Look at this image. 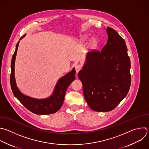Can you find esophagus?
Returning a JSON list of instances; mask_svg holds the SVG:
<instances>
[{"label": "esophagus", "mask_w": 149, "mask_h": 149, "mask_svg": "<svg viewBox=\"0 0 149 149\" xmlns=\"http://www.w3.org/2000/svg\"><path fill=\"white\" fill-rule=\"evenodd\" d=\"M82 68V66L80 65V64H78L75 66V71H76V72L78 73Z\"/></svg>", "instance_id": "esophagus-1"}]
</instances>
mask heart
<instances>
[{
  "label": "heart",
  "instance_id": "obj_1",
  "mask_svg": "<svg viewBox=\"0 0 149 149\" xmlns=\"http://www.w3.org/2000/svg\"><path fill=\"white\" fill-rule=\"evenodd\" d=\"M88 37L85 36H82L80 37V41H81L82 42H85L88 41ZM98 44V42L96 38H92L90 42V47L91 48H95Z\"/></svg>",
  "mask_w": 149,
  "mask_h": 149
}]
</instances>
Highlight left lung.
I'll return each instance as SVG.
<instances>
[{"label":"left lung","mask_w":149,"mask_h":149,"mask_svg":"<svg viewBox=\"0 0 149 149\" xmlns=\"http://www.w3.org/2000/svg\"><path fill=\"white\" fill-rule=\"evenodd\" d=\"M108 41L101 52L86 54L78 76L83 86L85 101L92 110L108 112L127 95L131 84L130 60L125 41L108 27Z\"/></svg>","instance_id":"obj_1"}]
</instances>
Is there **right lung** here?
Here are the masks:
<instances>
[{"label": "right lung", "mask_w": 149, "mask_h": 149, "mask_svg": "<svg viewBox=\"0 0 149 149\" xmlns=\"http://www.w3.org/2000/svg\"><path fill=\"white\" fill-rule=\"evenodd\" d=\"M26 34L20 40L23 38ZM19 41L17 43L15 52L11 62L10 85L15 96L29 111L37 115H49L56 113L62 107L65 94L70 84L74 81L75 70L74 68L70 72L60 78L54 88L53 94L45 99H35L22 93L18 89L15 77V63Z\"/></svg>", "instance_id": "obj_1"}]
</instances>
